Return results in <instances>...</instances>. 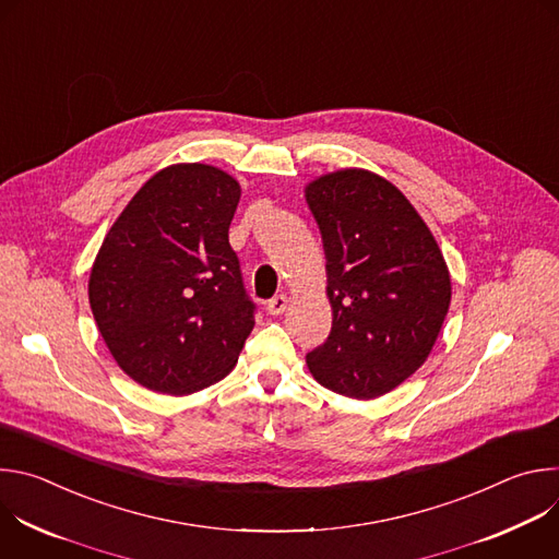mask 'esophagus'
Listing matches in <instances>:
<instances>
[{
    "mask_svg": "<svg viewBox=\"0 0 559 559\" xmlns=\"http://www.w3.org/2000/svg\"><path fill=\"white\" fill-rule=\"evenodd\" d=\"M285 309H287V296H285V294H276V296L267 302V311H270L272 316H281Z\"/></svg>",
    "mask_w": 559,
    "mask_h": 559,
    "instance_id": "obj_1",
    "label": "esophagus"
}]
</instances>
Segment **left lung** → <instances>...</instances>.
I'll return each instance as SVG.
<instances>
[{
  "label": "left lung",
  "mask_w": 559,
  "mask_h": 559,
  "mask_svg": "<svg viewBox=\"0 0 559 559\" xmlns=\"http://www.w3.org/2000/svg\"><path fill=\"white\" fill-rule=\"evenodd\" d=\"M305 199L323 236L334 313L307 367L336 393L384 395L433 349L451 302L444 257L405 194L373 173L325 175Z\"/></svg>",
  "instance_id": "obj_1"
}]
</instances>
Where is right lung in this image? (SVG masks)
I'll return each mask as SVG.
<instances>
[{
    "mask_svg": "<svg viewBox=\"0 0 559 559\" xmlns=\"http://www.w3.org/2000/svg\"><path fill=\"white\" fill-rule=\"evenodd\" d=\"M238 199L227 173L177 164L143 183L104 238L88 283L93 316L117 365L152 391L218 382L254 328L227 236Z\"/></svg>",
    "mask_w": 559,
    "mask_h": 559,
    "instance_id": "obj_1",
    "label": "right lung"
}]
</instances>
